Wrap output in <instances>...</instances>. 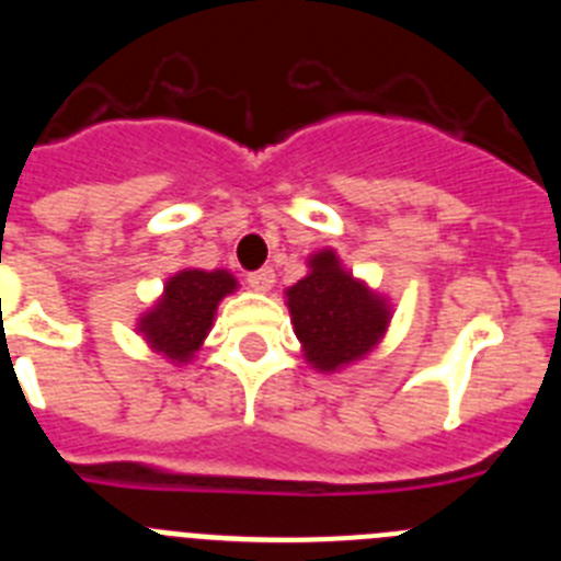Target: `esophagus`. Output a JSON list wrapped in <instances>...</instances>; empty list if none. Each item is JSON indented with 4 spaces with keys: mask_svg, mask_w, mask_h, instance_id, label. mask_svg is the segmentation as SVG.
I'll use <instances>...</instances> for the list:
<instances>
[{
    "mask_svg": "<svg viewBox=\"0 0 561 561\" xmlns=\"http://www.w3.org/2000/svg\"><path fill=\"white\" fill-rule=\"evenodd\" d=\"M247 280H250L252 289L257 291H270L272 286H275V272L270 270V266H264V270H255L247 275Z\"/></svg>",
    "mask_w": 561,
    "mask_h": 561,
    "instance_id": "34e87169",
    "label": "esophagus"
}]
</instances>
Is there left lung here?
I'll return each mask as SVG.
<instances>
[{
	"label": "left lung",
	"instance_id": "8db88e82",
	"mask_svg": "<svg viewBox=\"0 0 561 561\" xmlns=\"http://www.w3.org/2000/svg\"><path fill=\"white\" fill-rule=\"evenodd\" d=\"M286 295L306 356L320 370L365 356L388 325L385 304L345 275L331 250L311 257V275L297 280Z\"/></svg>",
	"mask_w": 561,
	"mask_h": 561
}]
</instances>
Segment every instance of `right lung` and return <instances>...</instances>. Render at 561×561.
Segmentation results:
<instances>
[{"label":"right lung","instance_id":"right-lung-1","mask_svg":"<svg viewBox=\"0 0 561 561\" xmlns=\"http://www.w3.org/2000/svg\"><path fill=\"white\" fill-rule=\"evenodd\" d=\"M236 289V277L227 272L187 270L171 277L157 309L142 317L140 331L153 348L176 362L191 359L213 323V311L227 291Z\"/></svg>","mask_w":561,"mask_h":561}]
</instances>
